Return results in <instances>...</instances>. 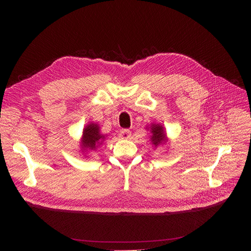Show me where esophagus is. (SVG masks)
I'll list each match as a JSON object with an SVG mask.
<instances>
[{"label":"esophagus","instance_id":"1","mask_svg":"<svg viewBox=\"0 0 251 251\" xmlns=\"http://www.w3.org/2000/svg\"><path fill=\"white\" fill-rule=\"evenodd\" d=\"M119 136L121 139H128L131 137V131L127 130V128H123L119 132Z\"/></svg>","mask_w":251,"mask_h":251}]
</instances>
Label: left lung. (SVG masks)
Wrapping results in <instances>:
<instances>
[{"label": "left lung", "instance_id": "obj_1", "mask_svg": "<svg viewBox=\"0 0 251 251\" xmlns=\"http://www.w3.org/2000/svg\"><path fill=\"white\" fill-rule=\"evenodd\" d=\"M151 143L154 144L155 147L159 146V144L165 142V134L163 132V127L159 125H153L151 126Z\"/></svg>", "mask_w": 251, "mask_h": 251}]
</instances>
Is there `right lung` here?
<instances>
[{"label":"right lung","instance_id":"add662e5","mask_svg":"<svg viewBox=\"0 0 251 251\" xmlns=\"http://www.w3.org/2000/svg\"><path fill=\"white\" fill-rule=\"evenodd\" d=\"M104 136L100 133V127L95 124H91L86 126L85 131L82 133V141L81 146L83 149L95 150L98 144L103 140Z\"/></svg>","mask_w":251,"mask_h":251}]
</instances>
